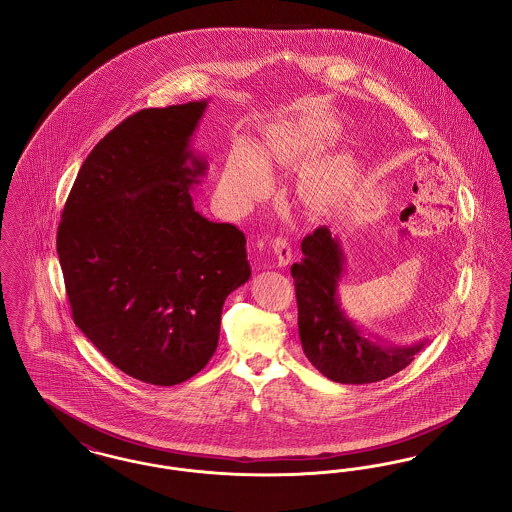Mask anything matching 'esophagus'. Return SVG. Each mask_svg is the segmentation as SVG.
<instances>
[{
  "label": "esophagus",
  "mask_w": 512,
  "mask_h": 512,
  "mask_svg": "<svg viewBox=\"0 0 512 512\" xmlns=\"http://www.w3.org/2000/svg\"><path fill=\"white\" fill-rule=\"evenodd\" d=\"M272 251L276 255V265L278 267H288L292 263V245L288 244L284 238H274L272 240Z\"/></svg>",
  "instance_id": "obj_1"
}]
</instances>
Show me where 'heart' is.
Instances as JSON below:
<instances>
[{"instance_id": "heart-1", "label": "heart", "mask_w": 512, "mask_h": 512, "mask_svg": "<svg viewBox=\"0 0 512 512\" xmlns=\"http://www.w3.org/2000/svg\"><path fill=\"white\" fill-rule=\"evenodd\" d=\"M318 146L317 136L309 130L286 128L270 132L261 149L249 140H236L220 174V194L242 207L261 194L268 184L267 162L288 163Z\"/></svg>"}]
</instances>
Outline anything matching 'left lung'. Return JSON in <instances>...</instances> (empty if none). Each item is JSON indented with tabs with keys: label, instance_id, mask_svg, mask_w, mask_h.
Returning <instances> with one entry per match:
<instances>
[{
	"label": "left lung",
	"instance_id": "8db88e82",
	"mask_svg": "<svg viewBox=\"0 0 512 512\" xmlns=\"http://www.w3.org/2000/svg\"><path fill=\"white\" fill-rule=\"evenodd\" d=\"M303 259L293 263L299 340L305 357L328 380L372 384L411 365L426 341L399 345L374 338L341 307L345 255L340 238L320 226L301 242Z\"/></svg>",
	"mask_w": 512,
	"mask_h": 512
}]
</instances>
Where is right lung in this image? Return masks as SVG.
Here are the masks:
<instances>
[{"instance_id": "add662e5", "label": "right lung", "mask_w": 512, "mask_h": 512, "mask_svg": "<svg viewBox=\"0 0 512 512\" xmlns=\"http://www.w3.org/2000/svg\"><path fill=\"white\" fill-rule=\"evenodd\" d=\"M207 99L144 109L86 157L57 230L74 324L124 374L176 386L209 363L226 297L251 276L245 236L195 211Z\"/></svg>"}]
</instances>
